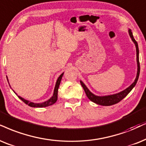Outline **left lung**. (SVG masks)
Returning <instances> with one entry per match:
<instances>
[{"label":"left lung","instance_id":"1","mask_svg":"<svg viewBox=\"0 0 146 146\" xmlns=\"http://www.w3.org/2000/svg\"><path fill=\"white\" fill-rule=\"evenodd\" d=\"M130 38H131L132 41L133 42L136 48V56H137V75H136V78L135 79L134 82L133 84L126 88V89L123 90V91L119 92L117 94H114L108 95V96H96L92 92L90 91V90L87 88V86L84 84V83L82 81L80 80L81 85H82L83 88H84L85 92H86L87 96L89 98L92 102L96 103V104L102 105V106H111V105L115 104L119 102L120 101L125 98L129 92L131 91L133 88H134L136 84H137L138 78H139V72H140V66L139 62V48H138L137 42L135 41L134 39L133 36V33L130 29L128 30Z\"/></svg>","mask_w":146,"mask_h":146}]
</instances>
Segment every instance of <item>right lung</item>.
<instances>
[{"label": "right lung", "mask_w": 146, "mask_h": 146, "mask_svg": "<svg viewBox=\"0 0 146 146\" xmlns=\"http://www.w3.org/2000/svg\"><path fill=\"white\" fill-rule=\"evenodd\" d=\"M63 74H64V73H62V74L60 75L59 77H58V78L57 79V81L56 82V85H55V87H54V93H53L52 96L50 99L48 100L45 101V102H41V103L32 102H31V101L27 100H25V99L23 98L22 97L19 96H18L17 94L13 91H13L15 93V94H17V96H18V97H19V99H21L23 102H25V104H27L29 106L34 107V108H42V107L49 106H50V105L54 104V103L56 102L57 99H58V88H59L60 82H61V79H62V76H63ZM7 81L9 82L8 77H7Z\"/></svg>", "instance_id": "obj_1"}]
</instances>
